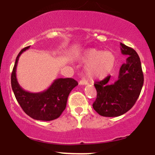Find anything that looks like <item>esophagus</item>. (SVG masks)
Segmentation results:
<instances>
[{"mask_svg": "<svg viewBox=\"0 0 155 155\" xmlns=\"http://www.w3.org/2000/svg\"><path fill=\"white\" fill-rule=\"evenodd\" d=\"M87 82L84 81V80H81V81H79V85H86L87 84Z\"/></svg>", "mask_w": 155, "mask_h": 155, "instance_id": "obj_1", "label": "esophagus"}]
</instances>
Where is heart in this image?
<instances>
[{
	"instance_id": "1",
	"label": "heart",
	"mask_w": 155,
	"mask_h": 155,
	"mask_svg": "<svg viewBox=\"0 0 155 155\" xmlns=\"http://www.w3.org/2000/svg\"><path fill=\"white\" fill-rule=\"evenodd\" d=\"M79 59L86 63L83 72L90 81L104 79L113 71L117 62V58L112 51H104L94 48L83 49L80 54Z\"/></svg>"
}]
</instances>
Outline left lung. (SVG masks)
<instances>
[{
  "label": "left lung",
  "instance_id": "1",
  "mask_svg": "<svg viewBox=\"0 0 155 155\" xmlns=\"http://www.w3.org/2000/svg\"><path fill=\"white\" fill-rule=\"evenodd\" d=\"M126 62L119 71L117 81L110 83L111 76L94 84L97 97L93 104L94 110L104 117H117L125 114L135 104L143 84L140 58L134 49L120 43Z\"/></svg>",
  "mask_w": 155,
  "mask_h": 155
}]
</instances>
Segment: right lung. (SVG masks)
I'll return each mask as SVG.
<instances>
[{
  "label": "right lung",
  "instance_id": "right-lung-1",
  "mask_svg": "<svg viewBox=\"0 0 155 155\" xmlns=\"http://www.w3.org/2000/svg\"><path fill=\"white\" fill-rule=\"evenodd\" d=\"M29 48L30 46L23 48L16 59L11 78L12 90L18 103L27 115L38 120H53L59 117L65 110L69 94L78 83L72 78H58L42 92L31 93L24 90L16 79V67L19 56Z\"/></svg>",
  "mask_w": 155,
  "mask_h": 155
}]
</instances>
